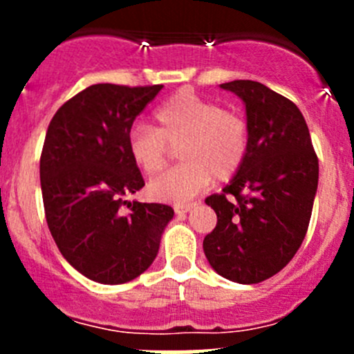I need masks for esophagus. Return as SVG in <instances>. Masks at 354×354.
Listing matches in <instances>:
<instances>
[{
    "label": "esophagus",
    "instance_id": "1",
    "mask_svg": "<svg viewBox=\"0 0 354 354\" xmlns=\"http://www.w3.org/2000/svg\"><path fill=\"white\" fill-rule=\"evenodd\" d=\"M195 203H185V205H174V212L176 214H185V212H190L194 209Z\"/></svg>",
    "mask_w": 354,
    "mask_h": 354
}]
</instances>
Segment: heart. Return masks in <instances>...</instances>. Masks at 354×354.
Returning <instances> with one entry per match:
<instances>
[{
	"label": "heart",
	"instance_id": "1",
	"mask_svg": "<svg viewBox=\"0 0 354 354\" xmlns=\"http://www.w3.org/2000/svg\"><path fill=\"white\" fill-rule=\"evenodd\" d=\"M156 128L135 124L128 151L147 176L166 167L171 149L183 164L149 185L152 198L183 205L217 180H227L243 166L248 154V123L240 113L190 91L171 95L154 114Z\"/></svg>",
	"mask_w": 354,
	"mask_h": 354
}]
</instances>
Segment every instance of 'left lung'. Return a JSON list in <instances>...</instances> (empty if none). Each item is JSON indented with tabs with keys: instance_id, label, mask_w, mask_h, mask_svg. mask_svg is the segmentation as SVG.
I'll use <instances>...</instances> for the list:
<instances>
[{
	"instance_id": "left-lung-1",
	"label": "left lung",
	"mask_w": 354,
	"mask_h": 354,
	"mask_svg": "<svg viewBox=\"0 0 354 354\" xmlns=\"http://www.w3.org/2000/svg\"><path fill=\"white\" fill-rule=\"evenodd\" d=\"M219 87L243 101L250 144L243 166L223 194L205 198L217 226L203 238V252L219 276L257 284L284 269L305 240L319 159L295 102L260 82Z\"/></svg>"
}]
</instances>
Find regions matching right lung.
Masks as SVG:
<instances>
[{"label": "right lung", "mask_w": 354, "mask_h": 354, "mask_svg": "<svg viewBox=\"0 0 354 354\" xmlns=\"http://www.w3.org/2000/svg\"><path fill=\"white\" fill-rule=\"evenodd\" d=\"M160 88L91 85L49 123L41 154L46 221L66 262L95 283L123 284L145 272L174 216L169 205L124 200L145 185L128 133Z\"/></svg>", "instance_id": "right-lung-1"}]
</instances>
